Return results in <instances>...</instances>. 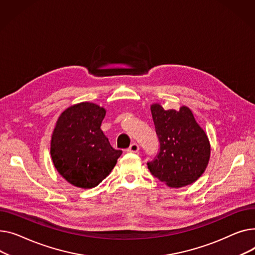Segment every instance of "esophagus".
<instances>
[{"label": "esophagus", "mask_w": 255, "mask_h": 255, "mask_svg": "<svg viewBox=\"0 0 255 255\" xmlns=\"http://www.w3.org/2000/svg\"><path fill=\"white\" fill-rule=\"evenodd\" d=\"M127 151L128 152H131V153H137L139 151V145L137 143L130 144V146L128 147V149Z\"/></svg>", "instance_id": "esophagus-1"}]
</instances>
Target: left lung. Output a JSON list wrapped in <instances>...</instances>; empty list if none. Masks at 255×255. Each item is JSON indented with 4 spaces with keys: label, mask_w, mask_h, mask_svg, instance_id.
<instances>
[{
    "label": "left lung",
    "mask_w": 255,
    "mask_h": 255,
    "mask_svg": "<svg viewBox=\"0 0 255 255\" xmlns=\"http://www.w3.org/2000/svg\"><path fill=\"white\" fill-rule=\"evenodd\" d=\"M151 114L159 141V152L147 162L150 173L172 188L196 182L210 159V143L189 108L164 110L151 105Z\"/></svg>",
    "instance_id": "left-lung-1"
}]
</instances>
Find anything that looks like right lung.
Wrapping results in <instances>:
<instances>
[{
	"label": "right lung",
	"mask_w": 255,
	"mask_h": 255,
	"mask_svg": "<svg viewBox=\"0 0 255 255\" xmlns=\"http://www.w3.org/2000/svg\"><path fill=\"white\" fill-rule=\"evenodd\" d=\"M106 110L83 102L66 109L52 132L50 154L57 172L72 185L93 188L115 167L116 150L101 129Z\"/></svg>",
	"instance_id": "obj_1"
}]
</instances>
